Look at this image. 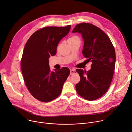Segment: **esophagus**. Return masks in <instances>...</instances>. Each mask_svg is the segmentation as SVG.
Segmentation results:
<instances>
[{
	"label": "esophagus",
	"instance_id": "esophagus-1",
	"mask_svg": "<svg viewBox=\"0 0 132 132\" xmlns=\"http://www.w3.org/2000/svg\"><path fill=\"white\" fill-rule=\"evenodd\" d=\"M76 72V70L74 69H71L70 70V75H72L73 74H74Z\"/></svg>",
	"mask_w": 132,
	"mask_h": 132
}]
</instances>
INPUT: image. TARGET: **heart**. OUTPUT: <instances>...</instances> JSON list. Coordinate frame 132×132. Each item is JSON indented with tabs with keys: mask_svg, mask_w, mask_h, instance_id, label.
Segmentation results:
<instances>
[{
	"mask_svg": "<svg viewBox=\"0 0 132 132\" xmlns=\"http://www.w3.org/2000/svg\"><path fill=\"white\" fill-rule=\"evenodd\" d=\"M79 39V38L77 36H74L71 37L70 38H69L68 39V40H74V39Z\"/></svg>",
	"mask_w": 132,
	"mask_h": 132,
	"instance_id": "obj_1",
	"label": "heart"
}]
</instances>
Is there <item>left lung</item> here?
Returning <instances> with one entry per match:
<instances>
[{
    "label": "left lung",
    "mask_w": 132,
    "mask_h": 132,
    "mask_svg": "<svg viewBox=\"0 0 132 132\" xmlns=\"http://www.w3.org/2000/svg\"><path fill=\"white\" fill-rule=\"evenodd\" d=\"M72 32L82 35V55L87 58V63H92L87 71L76 70L80 77L76 89L82 98L94 101L103 96L110 86L115 66V48L107 35L91 23H78Z\"/></svg>",
    "instance_id": "8db88e82"
}]
</instances>
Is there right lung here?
<instances>
[{
	"label": "right lung",
	"mask_w": 132,
	"mask_h": 132,
	"mask_svg": "<svg viewBox=\"0 0 132 132\" xmlns=\"http://www.w3.org/2000/svg\"><path fill=\"white\" fill-rule=\"evenodd\" d=\"M70 26L40 28L31 36L23 49L20 62L23 80L31 95L40 102H49L58 97L70 74L66 67L51 71L48 59L56 55L59 42Z\"/></svg>",
	"instance_id": "1"
}]
</instances>
